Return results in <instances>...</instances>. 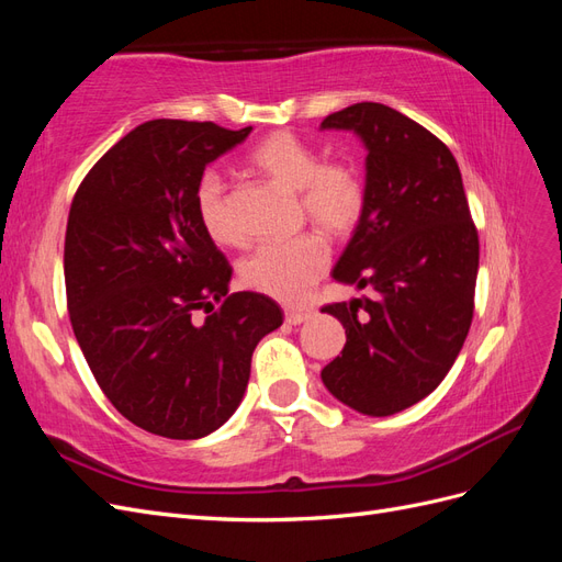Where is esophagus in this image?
Segmentation results:
<instances>
[{"label": "esophagus", "instance_id": "34e87169", "mask_svg": "<svg viewBox=\"0 0 562 562\" xmlns=\"http://www.w3.org/2000/svg\"><path fill=\"white\" fill-rule=\"evenodd\" d=\"M312 312L310 310H285V323L288 326H300V323L310 321Z\"/></svg>", "mask_w": 562, "mask_h": 562}]
</instances>
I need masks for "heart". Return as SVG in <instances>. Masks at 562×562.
Listing matches in <instances>:
<instances>
[{
    "label": "heart",
    "instance_id": "obj_1",
    "mask_svg": "<svg viewBox=\"0 0 562 562\" xmlns=\"http://www.w3.org/2000/svg\"><path fill=\"white\" fill-rule=\"evenodd\" d=\"M248 164L271 184L300 199L304 217L330 236L349 234L361 220L366 190L347 164H323L318 151L293 133H271L250 151ZM196 217L215 244H234L239 232L232 220L225 184L203 173L194 190ZM330 252L318 234H302L283 244H262L241 262V281L279 302H300L328 269Z\"/></svg>",
    "mask_w": 562,
    "mask_h": 562
}]
</instances>
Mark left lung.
<instances>
[{"instance_id":"left-lung-1","label":"left lung","mask_w":562,"mask_h":562,"mask_svg":"<svg viewBox=\"0 0 562 562\" xmlns=\"http://www.w3.org/2000/svg\"><path fill=\"white\" fill-rule=\"evenodd\" d=\"M321 128L353 131L368 149L366 206L333 269L335 281L366 293L321 310L347 333L321 380L356 413L389 417L429 396L462 351L479 232L452 151L413 119L356 103Z\"/></svg>"}]
</instances>
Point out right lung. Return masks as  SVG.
<instances>
[{
	"mask_svg": "<svg viewBox=\"0 0 562 562\" xmlns=\"http://www.w3.org/2000/svg\"><path fill=\"white\" fill-rule=\"evenodd\" d=\"M250 131L145 122L98 159L67 217V312L83 359L119 413L164 438L223 427L255 347L283 323L271 297L229 293L232 267L194 206L206 166Z\"/></svg>",
	"mask_w": 562,
	"mask_h": 562,
	"instance_id": "right-lung-1",
	"label": "right lung"
}]
</instances>
